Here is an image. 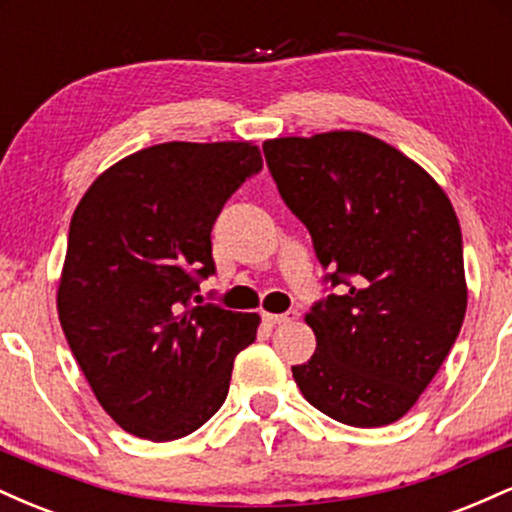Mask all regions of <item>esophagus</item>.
I'll list each match as a JSON object with an SVG mask.
<instances>
[{
	"label": "esophagus",
	"instance_id": "34e87169",
	"mask_svg": "<svg viewBox=\"0 0 512 512\" xmlns=\"http://www.w3.org/2000/svg\"><path fill=\"white\" fill-rule=\"evenodd\" d=\"M298 320V310H289V313H264V322L267 325H289V322Z\"/></svg>",
	"mask_w": 512,
	"mask_h": 512
}]
</instances>
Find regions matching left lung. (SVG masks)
<instances>
[{
  "label": "left lung",
  "mask_w": 512,
  "mask_h": 512,
  "mask_svg": "<svg viewBox=\"0 0 512 512\" xmlns=\"http://www.w3.org/2000/svg\"><path fill=\"white\" fill-rule=\"evenodd\" d=\"M262 149L332 286L344 284L305 313L317 349L291 368L293 380L339 424H395L443 366L467 313L455 209L419 163L358 129L276 137Z\"/></svg>",
  "instance_id": "1"
}]
</instances>
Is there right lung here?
<instances>
[{
    "label": "right lung",
    "mask_w": 512,
    "mask_h": 512,
    "mask_svg": "<svg viewBox=\"0 0 512 512\" xmlns=\"http://www.w3.org/2000/svg\"><path fill=\"white\" fill-rule=\"evenodd\" d=\"M262 168L252 142H166L105 168L69 223L57 315L105 414L166 443L204 426L262 317L192 305L211 226Z\"/></svg>",
    "instance_id": "add662e5"
}]
</instances>
